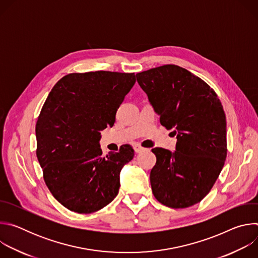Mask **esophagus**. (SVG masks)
<instances>
[{
	"label": "esophagus",
	"mask_w": 258,
	"mask_h": 258,
	"mask_svg": "<svg viewBox=\"0 0 258 258\" xmlns=\"http://www.w3.org/2000/svg\"><path fill=\"white\" fill-rule=\"evenodd\" d=\"M134 150H135L136 153H141V152H143L145 150V148H142L141 146H135L134 147Z\"/></svg>",
	"instance_id": "esophagus-1"
}]
</instances>
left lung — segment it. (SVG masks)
Segmentation results:
<instances>
[{"mask_svg": "<svg viewBox=\"0 0 258 258\" xmlns=\"http://www.w3.org/2000/svg\"><path fill=\"white\" fill-rule=\"evenodd\" d=\"M160 123L176 135L175 151L154 148L150 173L155 198L171 208L200 202L227 157V120L215 92L189 70L168 64L137 75Z\"/></svg>", "mask_w": 258, "mask_h": 258, "instance_id": "obj_1", "label": "left lung"}]
</instances>
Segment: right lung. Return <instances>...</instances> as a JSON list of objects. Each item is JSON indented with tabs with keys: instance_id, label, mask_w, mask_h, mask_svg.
Here are the masks:
<instances>
[{
	"instance_id": "obj_1",
	"label": "right lung",
	"mask_w": 258,
	"mask_h": 258,
	"mask_svg": "<svg viewBox=\"0 0 258 258\" xmlns=\"http://www.w3.org/2000/svg\"><path fill=\"white\" fill-rule=\"evenodd\" d=\"M135 73H71L50 92L35 125L36 156L53 196L66 208L92 213L118 194L131 146L102 156L101 131L113 126Z\"/></svg>"
}]
</instances>
